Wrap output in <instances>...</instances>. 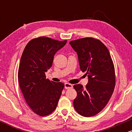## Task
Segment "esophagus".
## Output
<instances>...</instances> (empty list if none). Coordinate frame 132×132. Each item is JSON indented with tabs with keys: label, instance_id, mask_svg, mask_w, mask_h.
Here are the masks:
<instances>
[{
	"label": "esophagus",
	"instance_id": "1",
	"mask_svg": "<svg viewBox=\"0 0 132 132\" xmlns=\"http://www.w3.org/2000/svg\"><path fill=\"white\" fill-rule=\"evenodd\" d=\"M64 87L65 89H69L72 88V85L71 84H69V83H65L64 84Z\"/></svg>",
	"mask_w": 132,
	"mask_h": 132
}]
</instances>
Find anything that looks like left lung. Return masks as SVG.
Listing matches in <instances>:
<instances>
[{
  "mask_svg": "<svg viewBox=\"0 0 132 132\" xmlns=\"http://www.w3.org/2000/svg\"><path fill=\"white\" fill-rule=\"evenodd\" d=\"M69 44L78 54L80 69L89 79L85 88L81 84L74 86L77 92L74 107L82 116H94L105 107L114 90L113 61L107 47L98 39L83 38Z\"/></svg>",
  "mask_w": 132,
  "mask_h": 132,
  "instance_id": "1",
  "label": "left lung"
}]
</instances>
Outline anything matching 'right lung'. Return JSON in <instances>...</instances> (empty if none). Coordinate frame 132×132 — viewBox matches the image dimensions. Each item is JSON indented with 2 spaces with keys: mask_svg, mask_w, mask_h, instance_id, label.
I'll return each mask as SVG.
<instances>
[{
  "mask_svg": "<svg viewBox=\"0 0 132 132\" xmlns=\"http://www.w3.org/2000/svg\"><path fill=\"white\" fill-rule=\"evenodd\" d=\"M66 42L40 37L30 40L23 51L18 71L20 88L30 108L40 116H48L56 109L64 87L63 83L46 79L45 72Z\"/></svg>",
  "mask_w": 132,
  "mask_h": 132,
  "instance_id": "1",
  "label": "right lung"
}]
</instances>
